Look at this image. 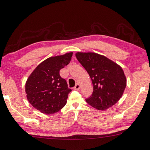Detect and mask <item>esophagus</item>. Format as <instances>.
I'll return each mask as SVG.
<instances>
[{"label":"esophagus","mask_w":150,"mask_h":150,"mask_svg":"<svg viewBox=\"0 0 150 150\" xmlns=\"http://www.w3.org/2000/svg\"><path fill=\"white\" fill-rule=\"evenodd\" d=\"M73 88H74V90H76V91H77V90H79V89L80 88V84H79V83H77Z\"/></svg>","instance_id":"esophagus-1"}]
</instances>
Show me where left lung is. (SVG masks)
I'll use <instances>...</instances> for the list:
<instances>
[{"instance_id":"obj_1","label":"left lung","mask_w":150,"mask_h":150,"mask_svg":"<svg viewBox=\"0 0 150 150\" xmlns=\"http://www.w3.org/2000/svg\"><path fill=\"white\" fill-rule=\"evenodd\" d=\"M75 56L88 72L93 84V92L86 99V102L102 111L115 105L127 86L122 67L105 56L94 52H79Z\"/></svg>"}]
</instances>
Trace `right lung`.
Listing matches in <instances>:
<instances>
[{"label":"right lung","mask_w":150,"mask_h":150,"mask_svg":"<svg viewBox=\"0 0 150 150\" xmlns=\"http://www.w3.org/2000/svg\"><path fill=\"white\" fill-rule=\"evenodd\" d=\"M73 52L48 58L41 62L25 83V93L33 107L45 114L55 113L67 103L71 89L59 75V70L69 64Z\"/></svg>","instance_id":"add662e5"}]
</instances>
